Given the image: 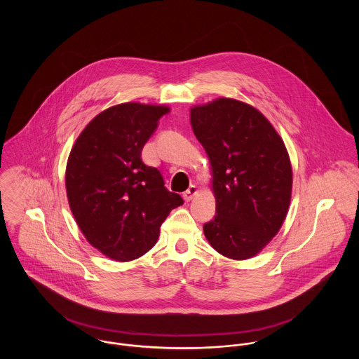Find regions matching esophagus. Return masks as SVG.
<instances>
[{"mask_svg":"<svg viewBox=\"0 0 359 359\" xmlns=\"http://www.w3.org/2000/svg\"><path fill=\"white\" fill-rule=\"evenodd\" d=\"M198 192H199L198 187H196V185H191V187L184 192V199H185L187 202H191V201L196 196Z\"/></svg>","mask_w":359,"mask_h":359,"instance_id":"esophagus-1","label":"esophagus"}]
</instances>
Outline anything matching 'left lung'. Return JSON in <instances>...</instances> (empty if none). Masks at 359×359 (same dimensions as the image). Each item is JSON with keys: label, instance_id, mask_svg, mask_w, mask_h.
I'll use <instances>...</instances> for the list:
<instances>
[{"label": "left lung", "instance_id": "1", "mask_svg": "<svg viewBox=\"0 0 359 359\" xmlns=\"http://www.w3.org/2000/svg\"><path fill=\"white\" fill-rule=\"evenodd\" d=\"M191 124L212 172L215 215L208 243L232 259L257 256L279 232L292 199L283 140L252 104L231 98L191 109Z\"/></svg>", "mask_w": 359, "mask_h": 359}]
</instances>
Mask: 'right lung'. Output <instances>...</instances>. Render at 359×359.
<instances>
[{
    "label": "right lung",
    "instance_id": "right-lung-1",
    "mask_svg": "<svg viewBox=\"0 0 359 359\" xmlns=\"http://www.w3.org/2000/svg\"><path fill=\"white\" fill-rule=\"evenodd\" d=\"M170 107L120 103L95 116L66 164L70 210L86 239L102 255L131 261L149 252L170 211L184 201L167 191L142 149Z\"/></svg>",
    "mask_w": 359,
    "mask_h": 359
}]
</instances>
